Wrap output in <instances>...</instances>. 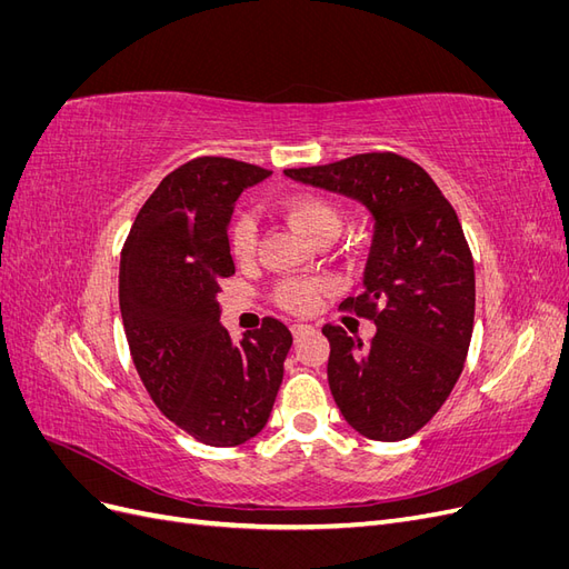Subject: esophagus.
<instances>
[{
    "label": "esophagus",
    "mask_w": 569,
    "mask_h": 569,
    "mask_svg": "<svg viewBox=\"0 0 569 569\" xmlns=\"http://www.w3.org/2000/svg\"><path fill=\"white\" fill-rule=\"evenodd\" d=\"M289 330H291V335H295V339H299V337H303V335L311 332L313 327H311V325H301V322H295V325L289 327Z\"/></svg>",
    "instance_id": "esophagus-1"
}]
</instances>
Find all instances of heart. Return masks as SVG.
<instances>
[{
	"label": "heart",
	"mask_w": 569,
	"mask_h": 569,
	"mask_svg": "<svg viewBox=\"0 0 569 569\" xmlns=\"http://www.w3.org/2000/svg\"><path fill=\"white\" fill-rule=\"evenodd\" d=\"M282 216L295 226L308 242H318L322 237H337L341 228V213L332 201L313 194L291 197L282 203ZM230 244L237 258H251L256 249V218L251 213H239L230 230ZM325 287L320 282H282L274 291V299L287 311L311 313L320 303Z\"/></svg>",
	"instance_id": "obj_1"
}]
</instances>
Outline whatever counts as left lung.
<instances>
[{"label":"left lung","instance_id":"obj_1","mask_svg":"<svg viewBox=\"0 0 569 569\" xmlns=\"http://www.w3.org/2000/svg\"><path fill=\"white\" fill-rule=\"evenodd\" d=\"M284 176L353 199L372 218L363 291L341 306L377 332L366 347L325 325L327 382L358 435L408 439L449 399L472 337L475 263L453 206L418 163L391 151Z\"/></svg>","mask_w":569,"mask_h":569}]
</instances>
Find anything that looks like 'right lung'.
<instances>
[{
	"mask_svg": "<svg viewBox=\"0 0 569 569\" xmlns=\"http://www.w3.org/2000/svg\"><path fill=\"white\" fill-rule=\"evenodd\" d=\"M268 176L222 157L180 166L153 189L120 253L132 363L163 416L206 446H239L261 432L291 347L274 318L239 341L220 325V282L234 272V201Z\"/></svg>",
	"mask_w": 569,
	"mask_h": 569,
	"instance_id": "right-lung-1",
	"label": "right lung"
}]
</instances>
